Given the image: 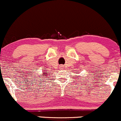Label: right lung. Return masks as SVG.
<instances>
[{
    "instance_id": "add662e5",
    "label": "right lung",
    "mask_w": 121,
    "mask_h": 121,
    "mask_svg": "<svg viewBox=\"0 0 121 121\" xmlns=\"http://www.w3.org/2000/svg\"><path fill=\"white\" fill-rule=\"evenodd\" d=\"M46 72H47V71H46ZM47 73H45V72H44V71H43V72H42V77H46V76H48V74H47ZM45 75V77H44V76ZM41 74L40 75H39V76H41ZM39 78H40V77H39ZM39 80H41V79H39Z\"/></svg>"
}]
</instances>
